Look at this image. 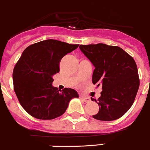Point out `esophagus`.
Here are the masks:
<instances>
[{
    "label": "esophagus",
    "mask_w": 150,
    "mask_h": 150,
    "mask_svg": "<svg viewBox=\"0 0 150 150\" xmlns=\"http://www.w3.org/2000/svg\"><path fill=\"white\" fill-rule=\"evenodd\" d=\"M80 99L83 100V101L85 102V103H89V102L90 101V99L89 98H86V97H83V96H80Z\"/></svg>",
    "instance_id": "1"
}]
</instances>
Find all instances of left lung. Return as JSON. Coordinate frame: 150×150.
<instances>
[{
    "label": "left lung",
    "instance_id": "8db88e82",
    "mask_svg": "<svg viewBox=\"0 0 150 150\" xmlns=\"http://www.w3.org/2000/svg\"><path fill=\"white\" fill-rule=\"evenodd\" d=\"M80 49L95 67L93 83L103 89L97 100L99 111L93 117L103 121L119 119L131 108L139 87L135 61L118 46L98 43L80 45Z\"/></svg>",
    "mask_w": 150,
    "mask_h": 150
}]
</instances>
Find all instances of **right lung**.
<instances>
[{
    "mask_svg": "<svg viewBox=\"0 0 150 150\" xmlns=\"http://www.w3.org/2000/svg\"><path fill=\"white\" fill-rule=\"evenodd\" d=\"M78 44L46 40L26 47L13 72V88L20 104L33 117L52 120L64 114L78 94L71 88L57 90L52 76L60 72L61 59Z\"/></svg>",
    "mask_w": 150,
    "mask_h": 150,
    "instance_id": "1",
    "label": "right lung"
}]
</instances>
